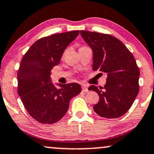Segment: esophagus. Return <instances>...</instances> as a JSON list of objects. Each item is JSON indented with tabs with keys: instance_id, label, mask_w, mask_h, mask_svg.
Masks as SVG:
<instances>
[{
	"instance_id": "esophagus-1",
	"label": "esophagus",
	"mask_w": 154,
	"mask_h": 154,
	"mask_svg": "<svg viewBox=\"0 0 154 154\" xmlns=\"http://www.w3.org/2000/svg\"><path fill=\"white\" fill-rule=\"evenodd\" d=\"M82 91H85V92H88L89 91V89L87 88V87L85 85H83L82 86Z\"/></svg>"
}]
</instances>
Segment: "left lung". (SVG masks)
<instances>
[{"label":"left lung","instance_id":"1","mask_svg":"<svg viewBox=\"0 0 154 154\" xmlns=\"http://www.w3.org/2000/svg\"><path fill=\"white\" fill-rule=\"evenodd\" d=\"M80 34L92 50L93 70L107 75L104 87L91 85L88 89L100 97L94 111L104 118L120 117L131 107L139 90L140 72L134 55L111 35L85 30Z\"/></svg>","mask_w":154,"mask_h":154}]
</instances>
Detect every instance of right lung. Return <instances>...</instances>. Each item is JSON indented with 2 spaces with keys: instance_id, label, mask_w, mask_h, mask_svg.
Returning <instances> with one entry per match:
<instances>
[{
  "instance_id": "obj_1",
  "label": "right lung",
  "mask_w": 154,
  "mask_h": 154,
  "mask_svg": "<svg viewBox=\"0 0 154 154\" xmlns=\"http://www.w3.org/2000/svg\"><path fill=\"white\" fill-rule=\"evenodd\" d=\"M79 33L75 30L39 39L21 60L17 93L28 114L40 123L60 121L67 113L71 99L81 92L79 84H59L57 89L50 78L51 69L59 65L65 50Z\"/></svg>"
}]
</instances>
